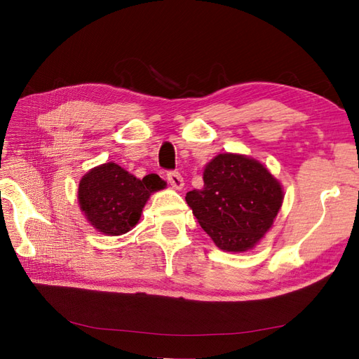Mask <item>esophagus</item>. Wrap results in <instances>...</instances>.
<instances>
[{
    "mask_svg": "<svg viewBox=\"0 0 359 359\" xmlns=\"http://www.w3.org/2000/svg\"><path fill=\"white\" fill-rule=\"evenodd\" d=\"M166 180L169 181L170 186H172L173 189H177V190L182 189V186H184V180H182V177H181V173L177 172V170L168 172V173H166Z\"/></svg>",
    "mask_w": 359,
    "mask_h": 359,
    "instance_id": "obj_1",
    "label": "esophagus"
}]
</instances>
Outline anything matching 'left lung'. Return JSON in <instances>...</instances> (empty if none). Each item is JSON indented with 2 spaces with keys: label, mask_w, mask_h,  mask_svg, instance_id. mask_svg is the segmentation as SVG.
Wrapping results in <instances>:
<instances>
[{
  "label": "left lung",
  "mask_w": 359,
  "mask_h": 359,
  "mask_svg": "<svg viewBox=\"0 0 359 359\" xmlns=\"http://www.w3.org/2000/svg\"><path fill=\"white\" fill-rule=\"evenodd\" d=\"M186 201L217 247L245 252L273 226L283 191L259 161L219 154L205 168L203 187L189 191Z\"/></svg>",
  "instance_id": "8db88e82"
}]
</instances>
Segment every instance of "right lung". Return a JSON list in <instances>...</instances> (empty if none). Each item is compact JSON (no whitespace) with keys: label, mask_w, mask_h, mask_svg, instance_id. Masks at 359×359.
Masks as SVG:
<instances>
[{"label":"right lung","mask_w":359,"mask_h":359,"mask_svg":"<svg viewBox=\"0 0 359 359\" xmlns=\"http://www.w3.org/2000/svg\"><path fill=\"white\" fill-rule=\"evenodd\" d=\"M163 186L165 181L156 173L137 180L115 163H106L81 180L78 199L97 231L123 235L137 224L149 194Z\"/></svg>","instance_id":"obj_1"}]
</instances>
